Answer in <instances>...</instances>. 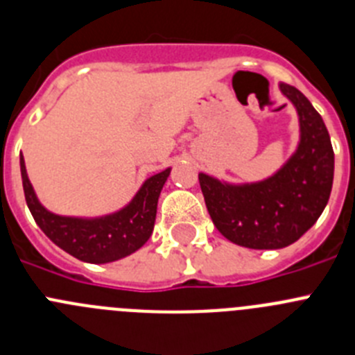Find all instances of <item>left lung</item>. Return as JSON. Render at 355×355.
<instances>
[{
  "mask_svg": "<svg viewBox=\"0 0 355 355\" xmlns=\"http://www.w3.org/2000/svg\"><path fill=\"white\" fill-rule=\"evenodd\" d=\"M293 103L300 122V141L273 175L257 182L231 184L200 173L208 214L223 236L240 247L275 250L306 233L329 201L334 152L326 124L306 96L278 84Z\"/></svg>",
  "mask_w": 355,
  "mask_h": 355,
  "instance_id": "obj_1",
  "label": "left lung"
}]
</instances>
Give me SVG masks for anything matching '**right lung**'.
<instances>
[{
    "label": "right lung",
    "mask_w": 355,
    "mask_h": 355,
    "mask_svg": "<svg viewBox=\"0 0 355 355\" xmlns=\"http://www.w3.org/2000/svg\"><path fill=\"white\" fill-rule=\"evenodd\" d=\"M171 168L148 177L125 207L99 217H69L40 203L26 171L21 152V175L26 203L35 223L59 248L84 263L105 264L131 256L144 247L154 231L157 200Z\"/></svg>",
    "instance_id": "1"
}]
</instances>
